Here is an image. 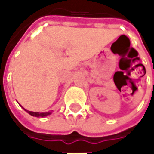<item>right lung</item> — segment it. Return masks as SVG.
<instances>
[{"label": "right lung", "instance_id": "1", "mask_svg": "<svg viewBox=\"0 0 154 154\" xmlns=\"http://www.w3.org/2000/svg\"><path fill=\"white\" fill-rule=\"evenodd\" d=\"M26 112H28L29 115H31L33 116H36V117H44V116H47L48 115H50L51 112H45V113H38V112H33V111H29V110H26L25 109Z\"/></svg>", "mask_w": 154, "mask_h": 154}]
</instances>
